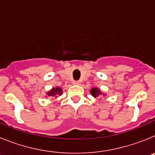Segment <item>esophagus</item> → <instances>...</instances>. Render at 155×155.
<instances>
[{
  "mask_svg": "<svg viewBox=\"0 0 155 155\" xmlns=\"http://www.w3.org/2000/svg\"><path fill=\"white\" fill-rule=\"evenodd\" d=\"M81 82L78 81H75L73 82V84H74V85H79L80 84Z\"/></svg>",
  "mask_w": 155,
  "mask_h": 155,
  "instance_id": "34e87169",
  "label": "esophagus"
}]
</instances>
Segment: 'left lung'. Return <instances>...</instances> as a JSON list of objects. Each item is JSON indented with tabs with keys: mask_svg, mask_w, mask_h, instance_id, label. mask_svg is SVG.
Segmentation results:
<instances>
[{
	"mask_svg": "<svg viewBox=\"0 0 155 155\" xmlns=\"http://www.w3.org/2000/svg\"><path fill=\"white\" fill-rule=\"evenodd\" d=\"M90 93H91V95L93 97H94V98H97V97H98L99 95H101L102 94H104V93H102V91H100V89L98 88V87H93V88H91V91H90Z\"/></svg>",
	"mask_w": 155,
	"mask_h": 155,
	"instance_id": "8db88e82",
	"label": "left lung"
}]
</instances>
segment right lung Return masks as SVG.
Segmentation results:
<instances>
[{
    "mask_svg": "<svg viewBox=\"0 0 155 155\" xmlns=\"http://www.w3.org/2000/svg\"><path fill=\"white\" fill-rule=\"evenodd\" d=\"M63 94V91L62 88L59 87H53L50 91H48L47 92V95L48 96H51V97H54L57 94L59 95H61Z\"/></svg>",
    "mask_w": 155,
    "mask_h": 155,
    "instance_id": "add662e5",
    "label": "right lung"
}]
</instances>
